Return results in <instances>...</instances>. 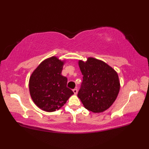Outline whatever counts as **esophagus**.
<instances>
[{
  "instance_id": "34e87169",
  "label": "esophagus",
  "mask_w": 149,
  "mask_h": 149,
  "mask_svg": "<svg viewBox=\"0 0 149 149\" xmlns=\"http://www.w3.org/2000/svg\"><path fill=\"white\" fill-rule=\"evenodd\" d=\"M73 91H74V93L75 95H76L77 93V88H75V89L73 90Z\"/></svg>"
}]
</instances>
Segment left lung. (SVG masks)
<instances>
[{"instance_id": "obj_1", "label": "left lung", "mask_w": 149, "mask_h": 149, "mask_svg": "<svg viewBox=\"0 0 149 149\" xmlns=\"http://www.w3.org/2000/svg\"><path fill=\"white\" fill-rule=\"evenodd\" d=\"M83 82L77 94L85 108L93 113L108 109L115 102L120 90L117 73L104 62L89 58L79 61Z\"/></svg>"}]
</instances>
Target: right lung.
I'll list each match as a JSON object with an SVG mask.
<instances>
[{
    "label": "right lung",
    "mask_w": 149,
    "mask_h": 149,
    "mask_svg": "<svg viewBox=\"0 0 149 149\" xmlns=\"http://www.w3.org/2000/svg\"><path fill=\"white\" fill-rule=\"evenodd\" d=\"M63 62L56 57L43 61L29 79V91L34 102L45 111L59 109L74 92L66 87L67 78L63 76Z\"/></svg>",
    "instance_id": "obj_1"
}]
</instances>
